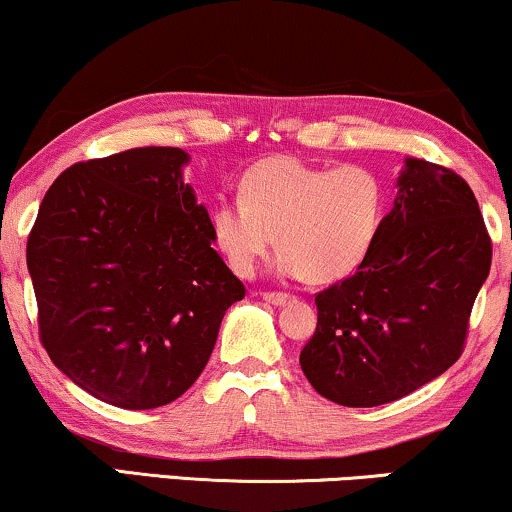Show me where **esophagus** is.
Masks as SVG:
<instances>
[{
	"instance_id": "34e87169",
	"label": "esophagus",
	"mask_w": 512,
	"mask_h": 512,
	"mask_svg": "<svg viewBox=\"0 0 512 512\" xmlns=\"http://www.w3.org/2000/svg\"><path fill=\"white\" fill-rule=\"evenodd\" d=\"M263 300L270 305H284V303H289L291 296L284 291H263Z\"/></svg>"
}]
</instances>
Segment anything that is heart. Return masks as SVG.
<instances>
[{"label":"heart","mask_w":512,"mask_h":512,"mask_svg":"<svg viewBox=\"0 0 512 512\" xmlns=\"http://www.w3.org/2000/svg\"><path fill=\"white\" fill-rule=\"evenodd\" d=\"M382 212L384 186L370 167L275 156L242 174L240 200L214 202L209 228L235 275H254L277 242L282 275L328 284L359 268Z\"/></svg>","instance_id":"b5f03b06"}]
</instances>
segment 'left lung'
<instances>
[{
	"instance_id": "obj_1",
	"label": "left lung",
	"mask_w": 512,
	"mask_h": 512,
	"mask_svg": "<svg viewBox=\"0 0 512 512\" xmlns=\"http://www.w3.org/2000/svg\"><path fill=\"white\" fill-rule=\"evenodd\" d=\"M492 240L457 172L408 158L394 209L352 275L314 296L300 368L317 394L375 408L443 375L464 352Z\"/></svg>"
}]
</instances>
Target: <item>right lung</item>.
Segmentation results:
<instances>
[{"label": "right lung", "mask_w": 512, "mask_h": 512, "mask_svg": "<svg viewBox=\"0 0 512 512\" xmlns=\"http://www.w3.org/2000/svg\"><path fill=\"white\" fill-rule=\"evenodd\" d=\"M188 153L139 146L67 167L27 237L39 340L90 396L151 410L205 370L244 284L184 184Z\"/></svg>", "instance_id": "add662e5"}]
</instances>
